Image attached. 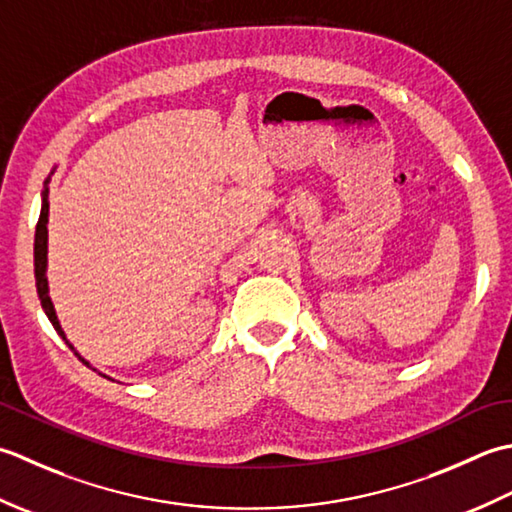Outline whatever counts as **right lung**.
Masks as SVG:
<instances>
[{"label": "right lung", "instance_id": "1", "mask_svg": "<svg viewBox=\"0 0 512 512\" xmlns=\"http://www.w3.org/2000/svg\"><path fill=\"white\" fill-rule=\"evenodd\" d=\"M48 183H50V176L44 181V192H41V214H39V221H37V229H35V280H37V294H39V300H41V307H44L48 320L52 322V327H55V331L59 333L61 338L66 340L64 331H61V325L57 320V314H55V307H52L50 302V296H48V280H46V263H48ZM68 347L72 349V344L66 340ZM79 356V353H77ZM79 360L83 364H88L86 360H83L79 356Z\"/></svg>", "mask_w": 512, "mask_h": 512}]
</instances>
